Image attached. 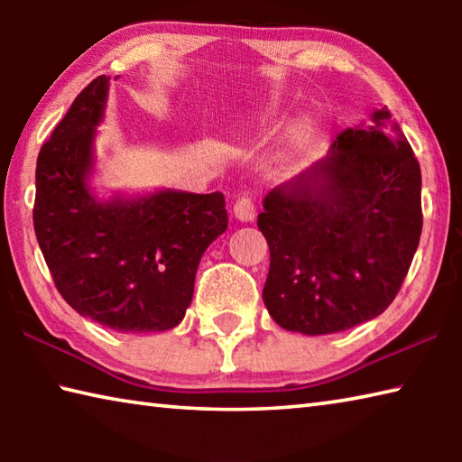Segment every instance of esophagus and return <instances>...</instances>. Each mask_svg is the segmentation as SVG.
Instances as JSON below:
<instances>
[{
	"mask_svg": "<svg viewBox=\"0 0 462 462\" xmlns=\"http://www.w3.org/2000/svg\"><path fill=\"white\" fill-rule=\"evenodd\" d=\"M254 216H256V208L253 199L242 198L234 203V217H236L238 222H253Z\"/></svg>",
	"mask_w": 462,
	"mask_h": 462,
	"instance_id": "1",
	"label": "esophagus"
}]
</instances>
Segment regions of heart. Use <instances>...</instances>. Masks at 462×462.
Masks as SVG:
<instances>
[{
	"label": "heart",
	"instance_id": "heart-1",
	"mask_svg": "<svg viewBox=\"0 0 462 462\" xmlns=\"http://www.w3.org/2000/svg\"><path fill=\"white\" fill-rule=\"evenodd\" d=\"M275 114V106L267 104L264 107H261V112L256 118L259 120H267L271 116ZM308 138H310V124L308 122H301V124H295V126L289 130V134L283 143V148H281V156L283 159H293L297 152H301V148L308 144Z\"/></svg>",
	"mask_w": 462,
	"mask_h": 462
}]
</instances>
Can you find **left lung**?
<instances>
[{
	"label": "left lung",
	"instance_id": "left-lung-1",
	"mask_svg": "<svg viewBox=\"0 0 462 462\" xmlns=\"http://www.w3.org/2000/svg\"><path fill=\"white\" fill-rule=\"evenodd\" d=\"M263 208L271 318L308 336L342 332L383 314L408 275L421 234L420 165L381 106L273 187Z\"/></svg>",
	"mask_w": 462,
	"mask_h": 462
}]
</instances>
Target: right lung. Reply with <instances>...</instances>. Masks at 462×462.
<instances>
[{"label": "right lung", "mask_w": 462, "mask_h": 462, "mask_svg": "<svg viewBox=\"0 0 462 462\" xmlns=\"http://www.w3.org/2000/svg\"><path fill=\"white\" fill-rule=\"evenodd\" d=\"M109 81L93 79L41 148L34 232L77 314L116 332H165L191 306L201 256L228 228V214L217 191H96Z\"/></svg>", "instance_id": "1"}]
</instances>
